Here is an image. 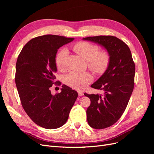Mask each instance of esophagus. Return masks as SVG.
<instances>
[{
	"instance_id": "obj_1",
	"label": "esophagus",
	"mask_w": 154,
	"mask_h": 154,
	"mask_svg": "<svg viewBox=\"0 0 154 154\" xmlns=\"http://www.w3.org/2000/svg\"><path fill=\"white\" fill-rule=\"evenodd\" d=\"M78 95L80 96H83V94H84V93H83V92L82 91H78Z\"/></svg>"
}]
</instances>
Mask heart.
Segmentation results:
<instances>
[{
  "instance_id": "obj_1",
  "label": "heart",
  "mask_w": 154,
  "mask_h": 154,
  "mask_svg": "<svg viewBox=\"0 0 154 154\" xmlns=\"http://www.w3.org/2000/svg\"><path fill=\"white\" fill-rule=\"evenodd\" d=\"M73 50L87 62L88 67L96 74L103 72L109 63L110 57L106 51H100L97 45L87 42H80L74 44ZM68 53L66 50H62L56 58V64L60 71H63L66 67V60ZM92 80L88 72H72L66 77V82L69 86L76 89H83Z\"/></svg>"
}]
</instances>
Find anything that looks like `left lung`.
<instances>
[{"mask_svg":"<svg viewBox=\"0 0 154 154\" xmlns=\"http://www.w3.org/2000/svg\"><path fill=\"white\" fill-rule=\"evenodd\" d=\"M83 40L102 46L110 57L106 71L91 86L103 91L104 94H84L91 100L87 109L88 125L103 129L117 122L127 108L134 89L135 64L128 46L117 37L97 36Z\"/></svg>","mask_w":154,"mask_h":154,"instance_id":"8db88e82","label":"left lung"}]
</instances>
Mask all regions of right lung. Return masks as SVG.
<instances>
[{
  "instance_id": "add662e5",
  "label": "right lung",
  "mask_w": 154,
  "mask_h": 154,
  "mask_svg": "<svg viewBox=\"0 0 154 154\" xmlns=\"http://www.w3.org/2000/svg\"><path fill=\"white\" fill-rule=\"evenodd\" d=\"M73 40L53 35L38 36L18 55L15 83L22 105L32 122L45 128H58L66 123L78 97V92L66 85L55 95L50 90L57 71L58 49Z\"/></svg>"
}]
</instances>
